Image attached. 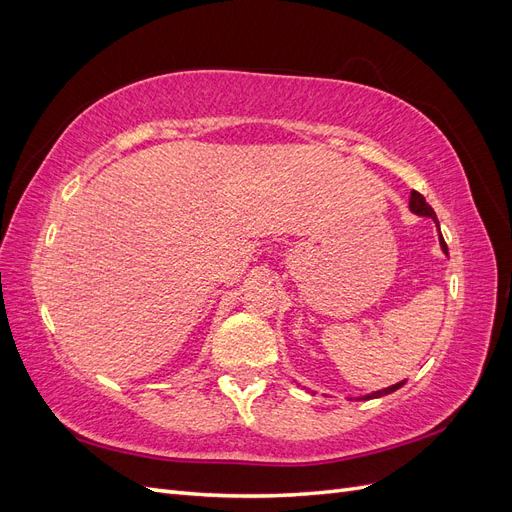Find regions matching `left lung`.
<instances>
[{"label":"left lung","mask_w":512,"mask_h":512,"mask_svg":"<svg viewBox=\"0 0 512 512\" xmlns=\"http://www.w3.org/2000/svg\"><path fill=\"white\" fill-rule=\"evenodd\" d=\"M410 209L414 211V213H418V215H427V218H431L433 222L438 224V218H436V211H433L427 203H425V196L423 194H418L416 190H412V196H410ZM438 228H440V224H438ZM440 245H442V250H444V254H448V247H446V243H444V237H442V232H440ZM404 384V382H397V384H393V386H389V389H382V391H376V393H371V395H365L363 399H374V397H382V395H389V393H393V391H397L399 386Z\"/></svg>","instance_id":"left-lung-1"}]
</instances>
